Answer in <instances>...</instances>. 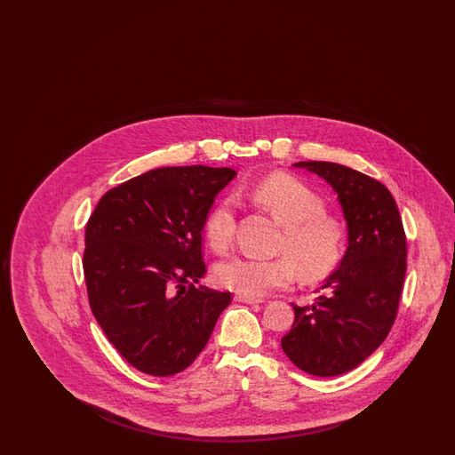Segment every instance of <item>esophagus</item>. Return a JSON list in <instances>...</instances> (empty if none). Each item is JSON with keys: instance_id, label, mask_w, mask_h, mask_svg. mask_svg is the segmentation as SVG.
I'll use <instances>...</instances> for the list:
<instances>
[{"instance_id": "34e87169", "label": "esophagus", "mask_w": 455, "mask_h": 455, "mask_svg": "<svg viewBox=\"0 0 455 455\" xmlns=\"http://www.w3.org/2000/svg\"><path fill=\"white\" fill-rule=\"evenodd\" d=\"M235 302L249 303V305H252V303H262V300H260V299L245 297V295H240V293H237V295H235Z\"/></svg>"}]
</instances>
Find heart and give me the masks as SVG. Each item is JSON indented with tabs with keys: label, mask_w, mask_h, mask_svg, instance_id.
Returning a JSON list of instances; mask_svg holds the SVG:
<instances>
[{
	"label": "heart",
	"mask_w": 455,
	"mask_h": 455,
	"mask_svg": "<svg viewBox=\"0 0 455 455\" xmlns=\"http://www.w3.org/2000/svg\"><path fill=\"white\" fill-rule=\"evenodd\" d=\"M249 196L283 227L276 252L284 258L264 260L237 256L218 264L215 278L223 288L259 299L290 286L297 273L305 282L324 280L339 266L347 245L341 220L325 213L324 199L302 180L273 173ZM210 245L223 252L235 234V203L221 199L204 223Z\"/></svg>",
	"instance_id": "b5f03b06"
}]
</instances>
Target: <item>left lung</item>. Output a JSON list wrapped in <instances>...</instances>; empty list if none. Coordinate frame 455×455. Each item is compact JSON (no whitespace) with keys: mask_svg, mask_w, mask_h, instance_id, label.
Returning a JSON list of instances; mask_svg holds the SVG:
<instances>
[{"mask_svg":"<svg viewBox=\"0 0 455 455\" xmlns=\"http://www.w3.org/2000/svg\"><path fill=\"white\" fill-rule=\"evenodd\" d=\"M293 167L317 173L336 191L347 247L317 302L293 305L295 321L282 347L303 371L334 377L358 367L387 338L406 276V234L382 182L332 162Z\"/></svg>","mask_w":455,"mask_h":455,"instance_id":"1","label":"left lung"}]
</instances>
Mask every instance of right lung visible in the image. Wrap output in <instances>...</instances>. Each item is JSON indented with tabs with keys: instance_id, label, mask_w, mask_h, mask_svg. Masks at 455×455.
<instances>
[{
	"instance_id": "add662e5",
	"label": "right lung",
	"mask_w": 455,
	"mask_h": 455,
	"mask_svg": "<svg viewBox=\"0 0 455 455\" xmlns=\"http://www.w3.org/2000/svg\"><path fill=\"white\" fill-rule=\"evenodd\" d=\"M237 175L221 167H162L100 197L85 230L90 308L126 362L153 377L189 367L232 300L196 283L206 273L201 232L218 193Z\"/></svg>"
}]
</instances>
